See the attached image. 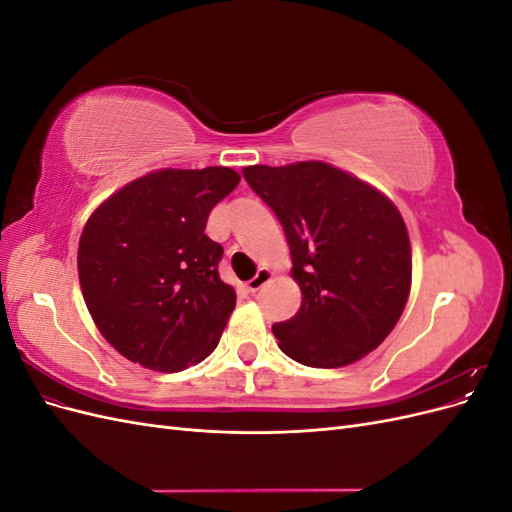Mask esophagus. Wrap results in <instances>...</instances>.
Listing matches in <instances>:
<instances>
[{
	"instance_id": "obj_1",
	"label": "esophagus",
	"mask_w": 512,
	"mask_h": 512,
	"mask_svg": "<svg viewBox=\"0 0 512 512\" xmlns=\"http://www.w3.org/2000/svg\"><path fill=\"white\" fill-rule=\"evenodd\" d=\"M273 277H275V275H273V271H269V269H260V271L256 273L254 280H250V282L245 284V290L250 292V294H256L258 290L265 288V286L273 280Z\"/></svg>"
}]
</instances>
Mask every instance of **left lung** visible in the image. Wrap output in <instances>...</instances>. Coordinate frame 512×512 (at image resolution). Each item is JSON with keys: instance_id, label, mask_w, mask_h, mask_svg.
I'll use <instances>...</instances> for the list:
<instances>
[{"instance_id": "1", "label": "left lung", "mask_w": 512, "mask_h": 512, "mask_svg": "<svg viewBox=\"0 0 512 512\" xmlns=\"http://www.w3.org/2000/svg\"><path fill=\"white\" fill-rule=\"evenodd\" d=\"M284 226L301 307L273 324L280 350L307 367H344L376 350L410 297L404 218L374 185L320 160L245 166Z\"/></svg>"}]
</instances>
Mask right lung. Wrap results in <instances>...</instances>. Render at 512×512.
Instances as JSON below:
<instances>
[{
	"label": "right lung",
	"mask_w": 512,
	"mask_h": 512,
	"mask_svg": "<svg viewBox=\"0 0 512 512\" xmlns=\"http://www.w3.org/2000/svg\"><path fill=\"white\" fill-rule=\"evenodd\" d=\"M239 181L228 166L151 170L89 215L76 256L83 299L128 361L173 374L220 344L237 294L205 226Z\"/></svg>",
	"instance_id": "add662e5"
}]
</instances>
